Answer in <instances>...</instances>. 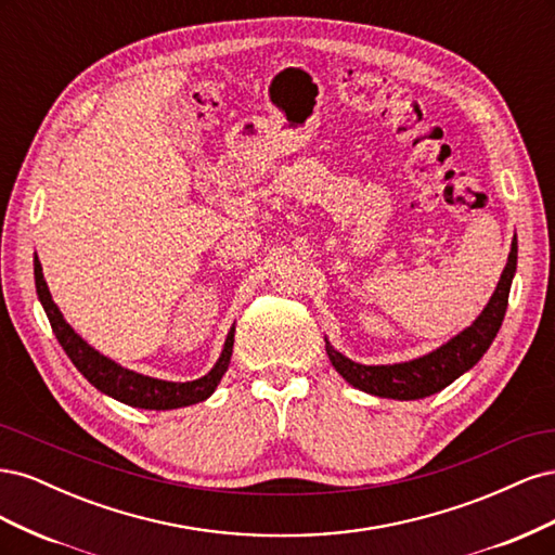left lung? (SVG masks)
<instances>
[{"instance_id": "left-lung-1", "label": "left lung", "mask_w": 555, "mask_h": 555, "mask_svg": "<svg viewBox=\"0 0 555 555\" xmlns=\"http://www.w3.org/2000/svg\"><path fill=\"white\" fill-rule=\"evenodd\" d=\"M516 259L518 243L514 233L505 271H502L489 304L483 306V310L473 324L465 326L461 333L453 335V338H449L438 349H433L428 354L416 357L412 361L365 365L359 361H351L343 351L335 349L328 343V338H324L331 365L347 384L354 386V389L377 398L418 400L442 391L444 386H449L453 379L465 375L469 367L477 365V361L486 354V349L495 340V335L502 326V319H505L507 312L512 280L516 275Z\"/></svg>"}]
</instances>
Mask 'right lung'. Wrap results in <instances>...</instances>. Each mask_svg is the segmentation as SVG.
<instances>
[{"instance_id":"right-lung-1","label":"right lung","mask_w":555,"mask_h":555,"mask_svg":"<svg viewBox=\"0 0 555 555\" xmlns=\"http://www.w3.org/2000/svg\"><path fill=\"white\" fill-rule=\"evenodd\" d=\"M35 284H37V296L46 310V317L66 357L78 367V373L86 377L96 391H102L115 400L125 402L129 408L139 410H178L196 405V402L208 400L217 384L222 382L224 373L229 371L231 363V351H233V333H236V324H233L227 333V340L222 347L220 359L215 361L210 371L192 382H169V379H157L147 377L137 371H129V367L115 363L113 359L104 357L102 351L88 345L80 335L66 322L64 314L60 312L57 304L50 296L48 282L43 280V268L39 257L35 255Z\"/></svg>"}]
</instances>
